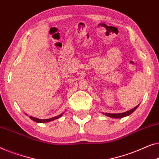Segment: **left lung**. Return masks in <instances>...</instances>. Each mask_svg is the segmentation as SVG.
<instances>
[{
    "label": "left lung",
    "mask_w": 159,
    "mask_h": 159,
    "mask_svg": "<svg viewBox=\"0 0 159 159\" xmlns=\"http://www.w3.org/2000/svg\"><path fill=\"white\" fill-rule=\"evenodd\" d=\"M138 106H139V104L137 105L135 108L132 109H130V110L129 111H125V112H123V113H118V114H113V113H102L104 114V115H105L106 116H107V117H111V118H122V117H127V116H128L130 115V114H132L133 112L136 109L138 108Z\"/></svg>",
    "instance_id": "obj_1"
}]
</instances>
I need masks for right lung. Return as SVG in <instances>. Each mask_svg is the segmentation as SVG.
Listing matches in <instances>:
<instances>
[{
  "instance_id": "add662e5",
  "label": "right lung",
  "mask_w": 159,
  "mask_h": 159,
  "mask_svg": "<svg viewBox=\"0 0 159 159\" xmlns=\"http://www.w3.org/2000/svg\"><path fill=\"white\" fill-rule=\"evenodd\" d=\"M62 115H63V113L60 114V115L56 116V117H54L50 118V119H44V120L39 119V118L32 117V116H30V118L31 120H32L33 121H34V122H37V123H46V122H50V121H53V120L58 119V118H60V117H62Z\"/></svg>"
}]
</instances>
